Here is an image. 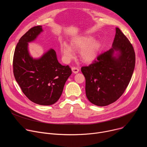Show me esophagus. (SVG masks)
<instances>
[{
	"label": "esophagus",
	"mask_w": 147,
	"mask_h": 147,
	"mask_svg": "<svg viewBox=\"0 0 147 147\" xmlns=\"http://www.w3.org/2000/svg\"><path fill=\"white\" fill-rule=\"evenodd\" d=\"M71 70H72L73 73H74V74H76V73H78V71H79V69H78V68L76 67H72Z\"/></svg>",
	"instance_id": "obj_1"
}]
</instances>
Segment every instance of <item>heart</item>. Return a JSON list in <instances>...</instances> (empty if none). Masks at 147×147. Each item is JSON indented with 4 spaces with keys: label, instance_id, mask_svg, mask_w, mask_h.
<instances>
[{
    "label": "heart",
    "instance_id": "b5f03b06",
    "mask_svg": "<svg viewBox=\"0 0 147 147\" xmlns=\"http://www.w3.org/2000/svg\"><path fill=\"white\" fill-rule=\"evenodd\" d=\"M94 40L92 36L77 37L71 40V45L65 42L60 44V51L63 59L66 62H69L75 56L73 49L80 51L81 60L85 63H90L94 60L98 56L101 47L100 42Z\"/></svg>",
    "mask_w": 147,
    "mask_h": 147
}]
</instances>
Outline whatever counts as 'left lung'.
<instances>
[{"instance_id": "1", "label": "left lung", "mask_w": 147, "mask_h": 147, "mask_svg": "<svg viewBox=\"0 0 147 147\" xmlns=\"http://www.w3.org/2000/svg\"><path fill=\"white\" fill-rule=\"evenodd\" d=\"M88 66L81 67L86 78V93L90 102L108 105L124 93L131 78L136 63L134 48L120 30L116 28L112 48L97 57Z\"/></svg>"}]
</instances>
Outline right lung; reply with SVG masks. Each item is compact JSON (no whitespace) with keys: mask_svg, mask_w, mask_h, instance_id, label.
<instances>
[{"mask_svg":"<svg viewBox=\"0 0 147 147\" xmlns=\"http://www.w3.org/2000/svg\"><path fill=\"white\" fill-rule=\"evenodd\" d=\"M43 31L41 26L30 29L17 44L13 57V73L24 95L40 105H51L60 98L71 74L69 66L60 64L56 52L50 49L39 58L29 52L28 43Z\"/></svg>","mask_w":147,"mask_h":147,"instance_id":"obj_1","label":"right lung"}]
</instances>
